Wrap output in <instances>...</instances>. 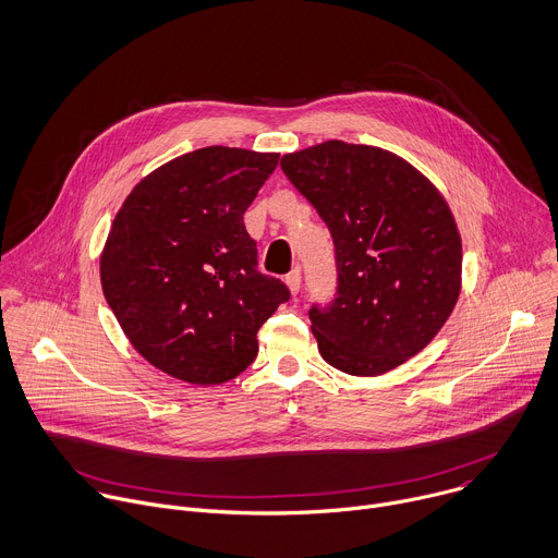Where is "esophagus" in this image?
I'll use <instances>...</instances> for the list:
<instances>
[{
  "label": "esophagus",
  "instance_id": "1",
  "mask_svg": "<svg viewBox=\"0 0 558 558\" xmlns=\"http://www.w3.org/2000/svg\"><path fill=\"white\" fill-rule=\"evenodd\" d=\"M286 283H288L290 292H292V294H296V292H299V288H301V270H299V268L290 270V272L286 275Z\"/></svg>",
  "mask_w": 558,
  "mask_h": 558
}]
</instances>
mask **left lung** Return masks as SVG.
<instances>
[{
    "mask_svg": "<svg viewBox=\"0 0 558 558\" xmlns=\"http://www.w3.org/2000/svg\"><path fill=\"white\" fill-rule=\"evenodd\" d=\"M281 169L333 242L337 292L310 307L320 356L352 376L402 365L460 296L462 240L447 199L409 162L367 145L327 141L283 156Z\"/></svg>",
    "mask_w": 558,
    "mask_h": 558,
    "instance_id": "1",
    "label": "left lung"
}]
</instances>
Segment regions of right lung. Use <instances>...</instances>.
Segmentation results:
<instances>
[{
  "instance_id": "obj_1",
  "label": "right lung",
  "mask_w": 558,
  "mask_h": 558,
  "mask_svg": "<svg viewBox=\"0 0 558 558\" xmlns=\"http://www.w3.org/2000/svg\"><path fill=\"white\" fill-rule=\"evenodd\" d=\"M279 154L204 147L136 184L100 255L107 305L154 367L191 385L240 376L259 327L290 299L259 272L244 213Z\"/></svg>"
}]
</instances>
